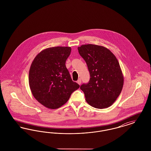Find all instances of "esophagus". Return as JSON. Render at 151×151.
Masks as SVG:
<instances>
[{"label":"esophagus","mask_w":151,"mask_h":151,"mask_svg":"<svg viewBox=\"0 0 151 151\" xmlns=\"http://www.w3.org/2000/svg\"><path fill=\"white\" fill-rule=\"evenodd\" d=\"M77 83H78V84H79V85H80L81 84V80L80 79H79L78 81H77Z\"/></svg>","instance_id":"obj_1"}]
</instances>
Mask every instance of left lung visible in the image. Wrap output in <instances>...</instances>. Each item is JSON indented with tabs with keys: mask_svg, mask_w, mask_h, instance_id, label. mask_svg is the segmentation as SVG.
Returning <instances> with one entry per match:
<instances>
[{
	"mask_svg": "<svg viewBox=\"0 0 151 151\" xmlns=\"http://www.w3.org/2000/svg\"><path fill=\"white\" fill-rule=\"evenodd\" d=\"M78 49L90 73L88 83L80 86L87 103L97 109L110 106L121 93L124 82L116 58L108 49L99 45H83Z\"/></svg>",
	"mask_w": 151,
	"mask_h": 151,
	"instance_id": "left-lung-1",
	"label": "left lung"
}]
</instances>
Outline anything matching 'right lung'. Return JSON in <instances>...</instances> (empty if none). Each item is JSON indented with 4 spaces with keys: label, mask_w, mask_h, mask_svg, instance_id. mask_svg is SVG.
Segmentation results:
<instances>
[{
    "label": "right lung",
    "mask_w": 151,
    "mask_h": 151,
    "mask_svg": "<svg viewBox=\"0 0 151 151\" xmlns=\"http://www.w3.org/2000/svg\"><path fill=\"white\" fill-rule=\"evenodd\" d=\"M71 51L70 47L47 48L38 54L31 64L30 89L34 97L46 108L61 107L80 87L72 81L65 66Z\"/></svg>",
    "instance_id": "1"
}]
</instances>
